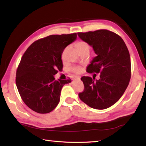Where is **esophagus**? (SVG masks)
I'll return each instance as SVG.
<instances>
[{
	"label": "esophagus",
	"instance_id": "obj_1",
	"mask_svg": "<svg viewBox=\"0 0 146 146\" xmlns=\"http://www.w3.org/2000/svg\"><path fill=\"white\" fill-rule=\"evenodd\" d=\"M73 80H80V76H75V78H73Z\"/></svg>",
	"mask_w": 146,
	"mask_h": 146
}]
</instances>
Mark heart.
Returning a JSON list of instances; mask_svg holds the SVG:
<instances>
[{
  "instance_id": "1",
  "label": "heart",
  "mask_w": 146,
  "mask_h": 146,
  "mask_svg": "<svg viewBox=\"0 0 146 146\" xmlns=\"http://www.w3.org/2000/svg\"><path fill=\"white\" fill-rule=\"evenodd\" d=\"M75 46L78 51L83 50V49H89L90 48L88 43L83 41H79L78 42H76L75 43ZM72 70L74 72L78 73L80 71V68L78 67H74L72 68Z\"/></svg>"
}]
</instances>
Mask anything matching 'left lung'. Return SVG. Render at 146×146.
Here are the masks:
<instances>
[{
  "instance_id": "obj_1",
  "label": "left lung",
  "mask_w": 146,
  "mask_h": 146,
  "mask_svg": "<svg viewBox=\"0 0 146 146\" xmlns=\"http://www.w3.org/2000/svg\"><path fill=\"white\" fill-rule=\"evenodd\" d=\"M78 35L97 54L86 71L100 73L99 80L82 77L85 89L79 97L93 108L106 109L119 100L129 83L131 63L129 50L121 37L106 29L78 33Z\"/></svg>"
}]
</instances>
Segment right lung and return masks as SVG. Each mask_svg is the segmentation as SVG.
Returning <instances> with one entry per match:
<instances>
[{
	"label": "right lung",
	"mask_w": 146,
	"mask_h": 146,
	"mask_svg": "<svg viewBox=\"0 0 146 146\" xmlns=\"http://www.w3.org/2000/svg\"><path fill=\"white\" fill-rule=\"evenodd\" d=\"M76 37V33L49 36L34 42L24 52L15 83L21 98L33 111L48 113L60 102L62 87L71 80H56L54 75L63 68L64 48Z\"/></svg>",
	"instance_id": "right-lung-1"
}]
</instances>
